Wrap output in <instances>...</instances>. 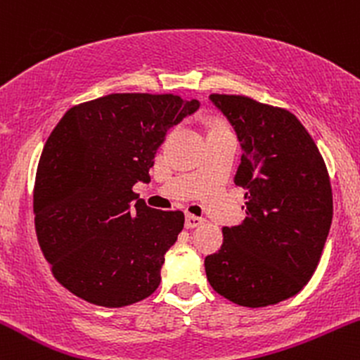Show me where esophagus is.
I'll return each instance as SVG.
<instances>
[{"label":"esophagus","instance_id":"1","mask_svg":"<svg viewBox=\"0 0 360 360\" xmlns=\"http://www.w3.org/2000/svg\"><path fill=\"white\" fill-rule=\"evenodd\" d=\"M205 218L194 217V214H186V229H196V226L203 225Z\"/></svg>","mask_w":360,"mask_h":360}]
</instances>
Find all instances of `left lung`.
Returning <instances> with one entry per match:
<instances>
[{
	"instance_id": "8db88e82",
	"label": "left lung",
	"mask_w": 360,
	"mask_h": 360,
	"mask_svg": "<svg viewBox=\"0 0 360 360\" xmlns=\"http://www.w3.org/2000/svg\"><path fill=\"white\" fill-rule=\"evenodd\" d=\"M242 147L235 184L245 220L223 226V245L205 259L210 284L235 304L284 301L311 279L333 217L332 186L316 143L288 110L247 96L210 94Z\"/></svg>"
}]
</instances>
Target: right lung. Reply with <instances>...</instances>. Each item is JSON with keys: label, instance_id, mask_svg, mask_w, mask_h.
Masks as SVG:
<instances>
[{"label": "right lung", "instance_id": "right-lung-1", "mask_svg": "<svg viewBox=\"0 0 360 360\" xmlns=\"http://www.w3.org/2000/svg\"><path fill=\"white\" fill-rule=\"evenodd\" d=\"M200 108L174 94L117 93L65 111L45 142L34 188L35 230L52 274L106 308L146 300L184 226L131 191L148 183L167 130Z\"/></svg>", "mask_w": 360, "mask_h": 360}]
</instances>
